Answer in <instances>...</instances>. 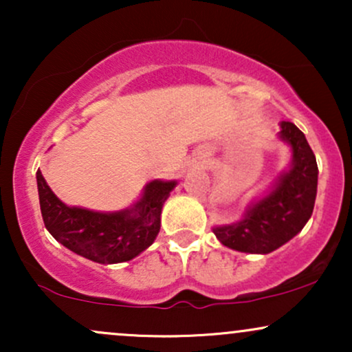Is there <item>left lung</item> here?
<instances>
[{
    "label": "left lung",
    "mask_w": 352,
    "mask_h": 352,
    "mask_svg": "<svg viewBox=\"0 0 352 352\" xmlns=\"http://www.w3.org/2000/svg\"><path fill=\"white\" fill-rule=\"evenodd\" d=\"M280 139L292 147V165L270 192L254 200L236 223L213 227L221 245L243 253H272L301 232L314 208L318 164L308 140L293 122H281Z\"/></svg>",
    "instance_id": "1"
}]
</instances>
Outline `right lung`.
Here are the masks:
<instances>
[{
  "label": "right lung",
  "mask_w": 352,
  "mask_h": 352,
  "mask_svg": "<svg viewBox=\"0 0 352 352\" xmlns=\"http://www.w3.org/2000/svg\"><path fill=\"white\" fill-rule=\"evenodd\" d=\"M39 205L47 232L71 252L100 265L129 261L153 243L160 230V213L175 188V180H152L142 199L120 212L67 207L36 173Z\"/></svg>",
  "instance_id": "1"
}]
</instances>
